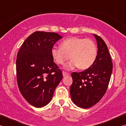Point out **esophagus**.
<instances>
[{"label":"esophagus","instance_id":"1","mask_svg":"<svg viewBox=\"0 0 126 126\" xmlns=\"http://www.w3.org/2000/svg\"><path fill=\"white\" fill-rule=\"evenodd\" d=\"M69 75V73H67V72H65L64 71H63V77H66V76H68Z\"/></svg>","mask_w":126,"mask_h":126}]
</instances>
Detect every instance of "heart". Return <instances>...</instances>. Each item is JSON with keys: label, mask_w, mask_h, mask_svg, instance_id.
Wrapping results in <instances>:
<instances>
[{"label": "heart", "mask_w": 126, "mask_h": 126, "mask_svg": "<svg viewBox=\"0 0 126 126\" xmlns=\"http://www.w3.org/2000/svg\"><path fill=\"white\" fill-rule=\"evenodd\" d=\"M51 54L55 62L61 65L64 64L71 55L72 60L64 65V69L67 71L78 67L81 70H86L96 60L97 48L91 39L72 37L63 40L61 47H53Z\"/></svg>", "instance_id": "1"}]
</instances>
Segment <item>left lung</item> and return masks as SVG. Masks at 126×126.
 <instances>
[{"label": "left lung", "mask_w": 126, "mask_h": 126, "mask_svg": "<svg viewBox=\"0 0 126 126\" xmlns=\"http://www.w3.org/2000/svg\"><path fill=\"white\" fill-rule=\"evenodd\" d=\"M97 40L96 60L91 67L81 72H73V83L70 88L73 103L82 108L97 103L106 93L113 69L111 57L105 42L94 34Z\"/></svg>", "instance_id": "left-lung-1"}]
</instances>
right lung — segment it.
<instances>
[{
  "mask_svg": "<svg viewBox=\"0 0 126 126\" xmlns=\"http://www.w3.org/2000/svg\"><path fill=\"white\" fill-rule=\"evenodd\" d=\"M62 38L56 33L35 32L27 38L17 54L19 89L25 100L35 107L49 103L62 79V72L51 54L54 44Z\"/></svg>",
  "mask_w": 126,
  "mask_h": 126,
  "instance_id": "1",
  "label": "right lung"
}]
</instances>
